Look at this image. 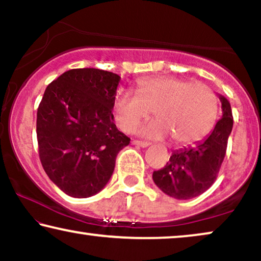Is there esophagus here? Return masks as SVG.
<instances>
[{
  "label": "esophagus",
  "mask_w": 261,
  "mask_h": 261,
  "mask_svg": "<svg viewBox=\"0 0 261 261\" xmlns=\"http://www.w3.org/2000/svg\"><path fill=\"white\" fill-rule=\"evenodd\" d=\"M133 145L135 146H140V147H148L149 142L147 141H139V140H133Z\"/></svg>",
  "instance_id": "esophagus-1"
}]
</instances>
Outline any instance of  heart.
<instances>
[{
    "mask_svg": "<svg viewBox=\"0 0 261 261\" xmlns=\"http://www.w3.org/2000/svg\"><path fill=\"white\" fill-rule=\"evenodd\" d=\"M135 94L122 91L114 99V119L121 129L134 132L151 115L156 120L140 130L148 139L172 138L177 145H191L214 128L219 113L217 97L208 85L176 77L142 78Z\"/></svg>",
    "mask_w": 261,
    "mask_h": 261,
    "instance_id": "b5f03b06",
    "label": "heart"
}]
</instances>
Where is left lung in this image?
Segmentation results:
<instances>
[{
    "label": "left lung",
    "mask_w": 261,
    "mask_h": 261,
    "mask_svg": "<svg viewBox=\"0 0 261 261\" xmlns=\"http://www.w3.org/2000/svg\"><path fill=\"white\" fill-rule=\"evenodd\" d=\"M222 117L212 133L194 147L174 151L169 163L153 172V180L164 194L177 199L199 196L214 184L227 151L228 138L233 129L230 103L220 96Z\"/></svg>",
    "instance_id": "obj_1"
}]
</instances>
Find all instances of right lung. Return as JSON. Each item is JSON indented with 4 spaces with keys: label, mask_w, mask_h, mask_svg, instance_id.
I'll return each mask as SVG.
<instances>
[{
    "label": "right lung",
    "mask_w": 261,
    "mask_h": 261,
    "mask_svg": "<svg viewBox=\"0 0 261 261\" xmlns=\"http://www.w3.org/2000/svg\"><path fill=\"white\" fill-rule=\"evenodd\" d=\"M120 76L99 69H72L48 84L37 113L39 158L46 174L71 197L106 187L116 155L130 139L114 123Z\"/></svg>",
    "instance_id": "right-lung-1"
}]
</instances>
